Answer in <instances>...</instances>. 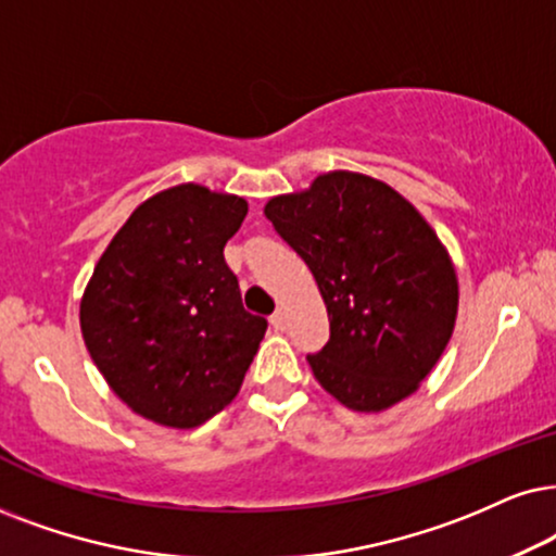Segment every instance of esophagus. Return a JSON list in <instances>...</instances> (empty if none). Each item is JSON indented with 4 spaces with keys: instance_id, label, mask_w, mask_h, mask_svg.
<instances>
[{
    "instance_id": "esophagus-1",
    "label": "esophagus",
    "mask_w": 556,
    "mask_h": 556,
    "mask_svg": "<svg viewBox=\"0 0 556 556\" xmlns=\"http://www.w3.org/2000/svg\"><path fill=\"white\" fill-rule=\"evenodd\" d=\"M269 323H271V326L277 328V330H285V326H287V315H285V311H277V313H274L271 318H269Z\"/></svg>"
}]
</instances>
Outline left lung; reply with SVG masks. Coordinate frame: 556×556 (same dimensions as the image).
Listing matches in <instances>:
<instances>
[{"label":"left lung","mask_w":556,"mask_h":556,"mask_svg":"<svg viewBox=\"0 0 556 556\" xmlns=\"http://www.w3.org/2000/svg\"><path fill=\"white\" fill-rule=\"evenodd\" d=\"M264 215L326 302L330 339L307 356L320 388L356 413L410 397L459 311L454 262L426 217L388 181L346 168L271 197Z\"/></svg>","instance_id":"8db88e82"}]
</instances>
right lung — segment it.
Returning <instances> with one entry per match:
<instances>
[{
	"label": "right lung",
	"instance_id": "obj_1",
	"mask_svg": "<svg viewBox=\"0 0 556 556\" xmlns=\"http://www.w3.org/2000/svg\"><path fill=\"white\" fill-rule=\"evenodd\" d=\"M249 202L185 181L132 210L84 287L79 323L110 390L140 418L197 428L233 403L266 333L223 249Z\"/></svg>",
	"mask_w": 556,
	"mask_h": 556
}]
</instances>
